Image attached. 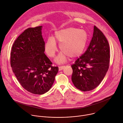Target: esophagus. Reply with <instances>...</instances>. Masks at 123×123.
Here are the masks:
<instances>
[{
	"mask_svg": "<svg viewBox=\"0 0 123 123\" xmlns=\"http://www.w3.org/2000/svg\"><path fill=\"white\" fill-rule=\"evenodd\" d=\"M65 66H59L58 68H59V70L60 71L61 70H62L64 68H65Z\"/></svg>",
	"mask_w": 123,
	"mask_h": 123,
	"instance_id": "1",
	"label": "esophagus"
}]
</instances>
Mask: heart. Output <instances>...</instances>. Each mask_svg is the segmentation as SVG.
I'll list each match as a JSON object with an SVG mask.
<instances>
[{"instance_id": "b5f03b06", "label": "heart", "mask_w": 123, "mask_h": 123, "mask_svg": "<svg viewBox=\"0 0 123 123\" xmlns=\"http://www.w3.org/2000/svg\"><path fill=\"white\" fill-rule=\"evenodd\" d=\"M88 40L87 32L83 29L68 27L55 32V38L49 37L45 45V51L50 57H54L58 50L55 42H58L62 51L56 58L58 63L65 62L68 56L71 58L80 56L86 47Z\"/></svg>"}]
</instances>
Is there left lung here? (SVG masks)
<instances>
[{"instance_id": "obj_1", "label": "left lung", "mask_w": 123, "mask_h": 123, "mask_svg": "<svg viewBox=\"0 0 123 123\" xmlns=\"http://www.w3.org/2000/svg\"><path fill=\"white\" fill-rule=\"evenodd\" d=\"M110 46L103 33L95 25L93 37L85 53L72 65L71 80L82 91L96 88L104 78L110 65Z\"/></svg>"}]
</instances>
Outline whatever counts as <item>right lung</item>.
Returning a JSON list of instances; mask_svg holds the SVG:
<instances>
[{
	"label": "right lung",
	"instance_id": "1",
	"mask_svg": "<svg viewBox=\"0 0 123 123\" xmlns=\"http://www.w3.org/2000/svg\"><path fill=\"white\" fill-rule=\"evenodd\" d=\"M43 26L28 28L15 40L11 52V66L22 86L34 94L42 95L52 87L58 67L45 54Z\"/></svg>",
	"mask_w": 123,
	"mask_h": 123
}]
</instances>
